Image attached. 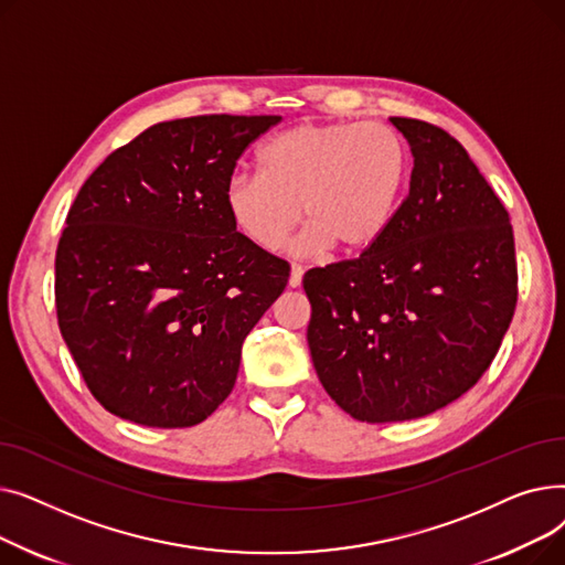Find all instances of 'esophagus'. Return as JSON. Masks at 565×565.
Wrapping results in <instances>:
<instances>
[{"mask_svg": "<svg viewBox=\"0 0 565 565\" xmlns=\"http://www.w3.org/2000/svg\"><path fill=\"white\" fill-rule=\"evenodd\" d=\"M302 275H305V267L302 265H290V277H288V286L290 288H298L302 284Z\"/></svg>", "mask_w": 565, "mask_h": 565, "instance_id": "obj_1", "label": "esophagus"}]
</instances>
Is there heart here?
I'll return each mask as SVG.
<instances>
[{
	"instance_id": "b5f03b06",
	"label": "heart",
	"mask_w": 565,
	"mask_h": 565,
	"mask_svg": "<svg viewBox=\"0 0 565 565\" xmlns=\"http://www.w3.org/2000/svg\"><path fill=\"white\" fill-rule=\"evenodd\" d=\"M403 137L377 121L300 124L258 151V173H235L226 211L249 241L275 252L300 217V252H358L390 226L407 181Z\"/></svg>"
}]
</instances>
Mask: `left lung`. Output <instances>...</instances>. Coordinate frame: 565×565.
I'll list each match as a JSON object with an SVG mask.
<instances>
[{"label": "left lung", "mask_w": 565, "mask_h": 565, "mask_svg": "<svg viewBox=\"0 0 565 565\" xmlns=\"http://www.w3.org/2000/svg\"><path fill=\"white\" fill-rule=\"evenodd\" d=\"M409 192L360 258L316 267L307 341L324 392L366 424L426 417L488 371L518 302L507 207L465 148L417 118Z\"/></svg>", "instance_id": "obj_1"}]
</instances>
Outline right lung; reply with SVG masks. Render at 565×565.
<instances>
[{"label":"right lung","instance_id":"obj_1","mask_svg":"<svg viewBox=\"0 0 565 565\" xmlns=\"http://www.w3.org/2000/svg\"><path fill=\"white\" fill-rule=\"evenodd\" d=\"M281 116L156 124L86 178L54 260L58 330L96 401L151 428L196 426L231 394L288 263L235 231L226 185Z\"/></svg>","mask_w":565,"mask_h":565}]
</instances>
